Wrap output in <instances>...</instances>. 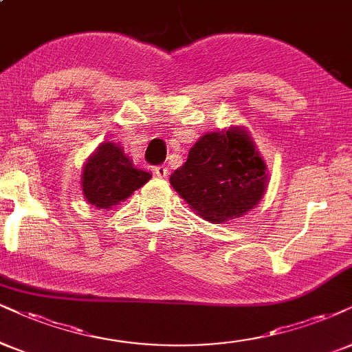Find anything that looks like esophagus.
Segmentation results:
<instances>
[{"label":"esophagus","instance_id":"1","mask_svg":"<svg viewBox=\"0 0 352 352\" xmlns=\"http://www.w3.org/2000/svg\"><path fill=\"white\" fill-rule=\"evenodd\" d=\"M153 173L158 177H166L168 176V168L164 164H158V166L153 168Z\"/></svg>","mask_w":352,"mask_h":352}]
</instances>
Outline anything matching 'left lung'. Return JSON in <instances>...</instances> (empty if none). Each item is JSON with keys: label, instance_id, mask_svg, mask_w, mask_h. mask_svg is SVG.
<instances>
[{"label": "left lung", "instance_id": "obj_1", "mask_svg": "<svg viewBox=\"0 0 352 352\" xmlns=\"http://www.w3.org/2000/svg\"><path fill=\"white\" fill-rule=\"evenodd\" d=\"M266 163L246 130L202 135L169 183L199 217L225 223L258 206L267 188Z\"/></svg>", "mask_w": 352, "mask_h": 352}]
</instances>
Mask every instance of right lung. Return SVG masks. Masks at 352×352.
Masks as SVG:
<instances>
[{"label":"right lung","instance_id":"1","mask_svg":"<svg viewBox=\"0 0 352 352\" xmlns=\"http://www.w3.org/2000/svg\"><path fill=\"white\" fill-rule=\"evenodd\" d=\"M150 173L133 166L114 142H104L86 160L81 175L85 199L98 209H111L150 181Z\"/></svg>","mask_w":352,"mask_h":352}]
</instances>
